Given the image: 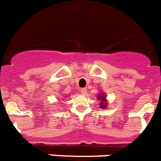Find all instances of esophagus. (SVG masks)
Listing matches in <instances>:
<instances>
[{
	"instance_id": "esophagus-1",
	"label": "esophagus",
	"mask_w": 161,
	"mask_h": 161,
	"mask_svg": "<svg viewBox=\"0 0 161 161\" xmlns=\"http://www.w3.org/2000/svg\"><path fill=\"white\" fill-rule=\"evenodd\" d=\"M80 91V93H81L83 95H85L86 93H87V89H85V88H83V89H81Z\"/></svg>"
}]
</instances>
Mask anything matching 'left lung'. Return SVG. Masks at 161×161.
<instances>
[{
    "instance_id": "left-lung-1",
    "label": "left lung",
    "mask_w": 161,
    "mask_h": 161,
    "mask_svg": "<svg viewBox=\"0 0 161 161\" xmlns=\"http://www.w3.org/2000/svg\"><path fill=\"white\" fill-rule=\"evenodd\" d=\"M97 99L100 101L101 103L99 104V106L101 107V109H106L108 106V102L107 99H106V94H105L104 93L101 92L99 94H97Z\"/></svg>"
}]
</instances>
